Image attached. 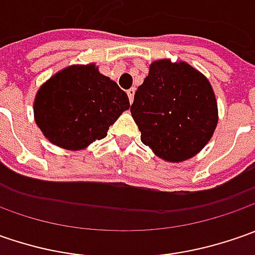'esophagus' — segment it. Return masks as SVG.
Listing matches in <instances>:
<instances>
[{
	"label": "esophagus",
	"mask_w": 255,
	"mask_h": 255,
	"mask_svg": "<svg viewBox=\"0 0 255 255\" xmlns=\"http://www.w3.org/2000/svg\"><path fill=\"white\" fill-rule=\"evenodd\" d=\"M134 91H136V89H134V88H130V89H129V91H128V96H129V101H130V103L133 102V98H134Z\"/></svg>",
	"instance_id": "34e87169"
}]
</instances>
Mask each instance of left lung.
<instances>
[{"label":"left lung","mask_w":255,"mask_h":255,"mask_svg":"<svg viewBox=\"0 0 255 255\" xmlns=\"http://www.w3.org/2000/svg\"><path fill=\"white\" fill-rule=\"evenodd\" d=\"M142 143L167 162L200 152L217 126V102L210 82L186 62L150 65L130 106Z\"/></svg>","instance_id":"obj_1"}]
</instances>
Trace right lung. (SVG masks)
I'll return each instance as SVG.
<instances>
[{
  "mask_svg": "<svg viewBox=\"0 0 255 255\" xmlns=\"http://www.w3.org/2000/svg\"><path fill=\"white\" fill-rule=\"evenodd\" d=\"M130 103L125 91L91 65L54 75L36 93L35 122L59 147L79 150L106 136Z\"/></svg>",
  "mask_w": 255,
  "mask_h": 255,
  "instance_id": "right-lung-1",
  "label": "right lung"
}]
</instances>
